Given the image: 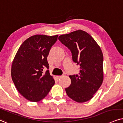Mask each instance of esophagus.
Masks as SVG:
<instances>
[{
  "label": "esophagus",
  "mask_w": 123,
  "mask_h": 123,
  "mask_svg": "<svg viewBox=\"0 0 123 123\" xmlns=\"http://www.w3.org/2000/svg\"><path fill=\"white\" fill-rule=\"evenodd\" d=\"M62 76H61V75H58V76H57L56 77H57V79H60V78H61Z\"/></svg>",
  "instance_id": "34e87169"
}]
</instances>
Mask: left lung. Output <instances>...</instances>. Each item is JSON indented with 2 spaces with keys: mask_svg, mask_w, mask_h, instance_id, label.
<instances>
[{
  "mask_svg": "<svg viewBox=\"0 0 123 123\" xmlns=\"http://www.w3.org/2000/svg\"><path fill=\"white\" fill-rule=\"evenodd\" d=\"M71 50L73 61L80 66L79 75H70L68 96L77 102L91 99L104 80V56L100 47L87 32L78 30L58 37Z\"/></svg>",
  "mask_w": 123,
  "mask_h": 123,
  "instance_id": "1",
  "label": "left lung"
}]
</instances>
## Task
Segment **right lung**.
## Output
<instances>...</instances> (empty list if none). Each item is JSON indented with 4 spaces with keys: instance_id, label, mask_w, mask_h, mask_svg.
I'll return each mask as SVG.
<instances>
[{
    "instance_id": "right-lung-1",
    "label": "right lung",
    "mask_w": 123,
    "mask_h": 123,
    "mask_svg": "<svg viewBox=\"0 0 123 123\" xmlns=\"http://www.w3.org/2000/svg\"><path fill=\"white\" fill-rule=\"evenodd\" d=\"M58 35H35L25 40L13 60L11 76L16 88L23 97L38 102L47 96L55 80L47 70V57Z\"/></svg>"
}]
</instances>
